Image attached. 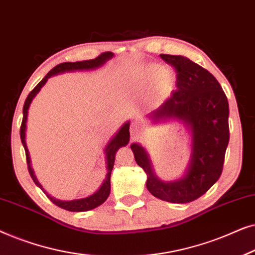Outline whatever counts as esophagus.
I'll use <instances>...</instances> for the list:
<instances>
[{
  "mask_svg": "<svg viewBox=\"0 0 255 255\" xmlns=\"http://www.w3.org/2000/svg\"><path fill=\"white\" fill-rule=\"evenodd\" d=\"M130 131H131V133L132 134H138V132H139V128H137V127H134V125H132L131 127V128H130Z\"/></svg>",
  "mask_w": 255,
  "mask_h": 255,
  "instance_id": "obj_1",
  "label": "esophagus"
}]
</instances>
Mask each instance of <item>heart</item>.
Listing matches in <instances>:
<instances>
[{
	"mask_svg": "<svg viewBox=\"0 0 255 255\" xmlns=\"http://www.w3.org/2000/svg\"><path fill=\"white\" fill-rule=\"evenodd\" d=\"M165 69L159 65H148L146 66L142 71V80L146 82H154L156 80L162 78L161 85L163 87H169L170 83L173 82V76L170 74H165Z\"/></svg>",
	"mask_w": 255,
	"mask_h": 255,
	"instance_id": "heart-1",
	"label": "heart"
}]
</instances>
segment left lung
<instances>
[{
	"instance_id": "left-lung-1",
	"label": "left lung",
	"mask_w": 255,
	"mask_h": 255,
	"mask_svg": "<svg viewBox=\"0 0 255 255\" xmlns=\"http://www.w3.org/2000/svg\"><path fill=\"white\" fill-rule=\"evenodd\" d=\"M176 72V87L151 113L154 121L181 118L193 131V155L186 175L174 182H162L153 174L145 149L132 144L135 162L147 175L146 187L153 196L172 203H189L204 195L223 172L230 139L229 102L217 79L208 69L182 55L160 54Z\"/></svg>"
}]
</instances>
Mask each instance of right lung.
I'll return each mask as SVG.
<instances>
[{
    "mask_svg": "<svg viewBox=\"0 0 255 255\" xmlns=\"http://www.w3.org/2000/svg\"><path fill=\"white\" fill-rule=\"evenodd\" d=\"M113 53L111 52H104V53H101L99 57H96L95 59H92V60H86V61H76V62H62V64H59L55 66L54 68H52L50 72L47 73L46 76L41 80V81L38 83V85L34 87V88L31 90L29 95H27L25 103H24L23 107V121H22V125H20V140H22V144L24 146V149H25V156H26V162H27V169H29L30 176L32 177L33 182L37 184L38 187L40 188L41 190H44L41 188L40 183L38 182V180L34 176L33 170L31 168L30 165V156H29V151H27L26 147V142H25V128H26V118H27V110H29L30 103L31 101L33 100V97L36 96V94L39 92L41 87H43L45 83H46L47 79L50 76L58 74V73H62V72H67V71H76V69H92V68H96L99 66L103 65L104 62L113 57ZM130 123H125L123 127L121 128V130L117 132V134L111 139V141L108 144L107 148H106V155H107V165H108V173H107V177L104 180V182L102 183V186L99 190L96 191L95 194L90 195L89 197L86 198H81V200H74V201H59L55 200V198L51 197L50 195H47L46 193H44L47 195V197L50 198L52 203H54L55 205H58L59 208L65 209V210L68 211H74V212H80V211H88L92 210V209L99 207L102 203L106 202V200L109 196L110 194V175H111V170L114 168V163H115V155L118 149H120L122 146L128 145V139H130Z\"/></svg>",
    "mask_w": 255,
    "mask_h": 255,
    "instance_id": "right-lung-1",
    "label": "right lung"
}]
</instances>
